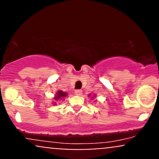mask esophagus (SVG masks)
Returning <instances> with one entry per match:
<instances>
[{
  "mask_svg": "<svg viewBox=\"0 0 159 159\" xmlns=\"http://www.w3.org/2000/svg\"><path fill=\"white\" fill-rule=\"evenodd\" d=\"M75 94L76 96H81L82 90H76L75 91Z\"/></svg>",
  "mask_w": 159,
  "mask_h": 159,
  "instance_id": "esophagus-1",
  "label": "esophagus"
}]
</instances>
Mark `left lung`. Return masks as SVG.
Listing matches in <instances>:
<instances>
[{
    "label": "left lung",
    "mask_w": 159,
    "mask_h": 159,
    "mask_svg": "<svg viewBox=\"0 0 159 159\" xmlns=\"http://www.w3.org/2000/svg\"><path fill=\"white\" fill-rule=\"evenodd\" d=\"M88 96H89V97H90L91 98H92V99H93V98H94L95 97H96V95L94 94V95H93L92 96H91V94H89V95H88ZM94 102H95V101H94Z\"/></svg>",
    "instance_id": "8db88e82"
}]
</instances>
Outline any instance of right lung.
Segmentation results:
<instances>
[{
	"instance_id": "right-lung-1",
	"label": "right lung",
	"mask_w": 159,
	"mask_h": 159,
	"mask_svg": "<svg viewBox=\"0 0 159 159\" xmlns=\"http://www.w3.org/2000/svg\"><path fill=\"white\" fill-rule=\"evenodd\" d=\"M67 95H68L67 94V93L63 92V91H62V90H57V91L55 96H54V97L53 98L54 102H52V103L54 104V105H57L56 102L64 101L65 97L67 96Z\"/></svg>"
}]
</instances>
